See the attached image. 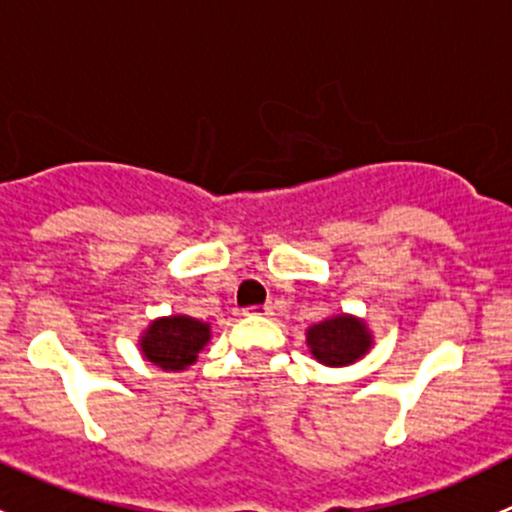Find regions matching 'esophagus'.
Masks as SVG:
<instances>
[{"label":"esophagus","instance_id":"1","mask_svg":"<svg viewBox=\"0 0 512 512\" xmlns=\"http://www.w3.org/2000/svg\"><path fill=\"white\" fill-rule=\"evenodd\" d=\"M245 314H272V304H260V307H247Z\"/></svg>","mask_w":512,"mask_h":512}]
</instances>
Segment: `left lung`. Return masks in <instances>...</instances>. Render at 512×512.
Listing matches in <instances>:
<instances>
[{
  "mask_svg": "<svg viewBox=\"0 0 512 512\" xmlns=\"http://www.w3.org/2000/svg\"><path fill=\"white\" fill-rule=\"evenodd\" d=\"M374 337L364 319L352 314H334L307 329V347L324 366H349L371 349Z\"/></svg>",
  "mask_w": 512,
  "mask_h": 512,
  "instance_id": "8db88e82",
  "label": "left lung"
}]
</instances>
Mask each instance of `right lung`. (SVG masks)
<instances>
[{
    "mask_svg": "<svg viewBox=\"0 0 512 512\" xmlns=\"http://www.w3.org/2000/svg\"><path fill=\"white\" fill-rule=\"evenodd\" d=\"M210 342V324L188 314L153 319L141 337V352L163 371H183Z\"/></svg>",
    "mask_w": 512,
    "mask_h": 512,
    "instance_id": "right-lung-1",
    "label": "right lung"
}]
</instances>
